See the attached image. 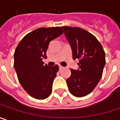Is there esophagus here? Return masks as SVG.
<instances>
[{"label": "esophagus", "mask_w": 120, "mask_h": 120, "mask_svg": "<svg viewBox=\"0 0 120 120\" xmlns=\"http://www.w3.org/2000/svg\"><path fill=\"white\" fill-rule=\"evenodd\" d=\"M64 67L63 66H59V68H60V70H61V69H62Z\"/></svg>", "instance_id": "esophagus-1"}]
</instances>
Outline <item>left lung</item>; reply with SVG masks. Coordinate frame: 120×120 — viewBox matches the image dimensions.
<instances>
[{
  "label": "left lung",
  "mask_w": 120,
  "mask_h": 120,
  "mask_svg": "<svg viewBox=\"0 0 120 120\" xmlns=\"http://www.w3.org/2000/svg\"><path fill=\"white\" fill-rule=\"evenodd\" d=\"M64 35L72 52L73 59H79L77 70L70 69L66 79L70 93L82 97L89 95L101 79L105 65V52L97 38L85 29L63 26Z\"/></svg>",
  "instance_id": "left-lung-1"
}]
</instances>
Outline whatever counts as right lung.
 Returning <instances> with one entry per match:
<instances>
[{
    "mask_svg": "<svg viewBox=\"0 0 120 120\" xmlns=\"http://www.w3.org/2000/svg\"><path fill=\"white\" fill-rule=\"evenodd\" d=\"M62 27H41L26 35L14 54V67L19 82L29 95L44 99L52 93V84L59 70L58 65H44L50 41L63 34Z\"/></svg>",
    "mask_w": 120,
    "mask_h": 120,
    "instance_id": "obj_1",
    "label": "right lung"
}]
</instances>
